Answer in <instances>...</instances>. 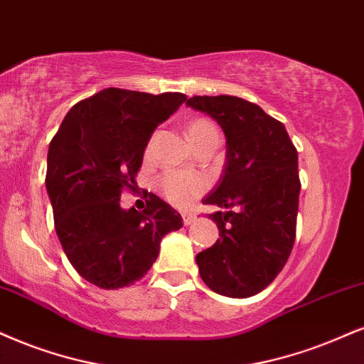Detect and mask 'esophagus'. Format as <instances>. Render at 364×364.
I'll list each match as a JSON object with an SVG mask.
<instances>
[{"mask_svg":"<svg viewBox=\"0 0 364 364\" xmlns=\"http://www.w3.org/2000/svg\"><path fill=\"white\" fill-rule=\"evenodd\" d=\"M182 218H183V224H186V226H191V224L196 221L194 214H183Z\"/></svg>","mask_w":364,"mask_h":364,"instance_id":"esophagus-1","label":"esophagus"}]
</instances>
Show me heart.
<instances>
[{
	"label": "heart",
	"instance_id": "1",
	"mask_svg": "<svg viewBox=\"0 0 364 364\" xmlns=\"http://www.w3.org/2000/svg\"><path fill=\"white\" fill-rule=\"evenodd\" d=\"M187 134L192 145L197 146L200 141L210 134H218V129L205 118L192 119L187 124ZM159 189L161 196L168 200L175 208H189L197 197H200L208 189V182L200 175L196 173H183L177 170H168L160 177Z\"/></svg>",
	"mask_w": 364,
	"mask_h": 364
}]
</instances>
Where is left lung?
<instances>
[{"label": "left lung", "instance_id": "left-lung-1", "mask_svg": "<svg viewBox=\"0 0 364 364\" xmlns=\"http://www.w3.org/2000/svg\"><path fill=\"white\" fill-rule=\"evenodd\" d=\"M187 106L216 119L226 134L219 183L203 199L219 237L196 257L216 294L245 299L275 280L294 248L299 210L297 148L280 121L236 96H192Z\"/></svg>", "mask_w": 364, "mask_h": 364}]
</instances>
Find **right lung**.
I'll return each mask as SVG.
<instances>
[{"label":"right lung","mask_w":364,"mask_h":364,"mask_svg":"<svg viewBox=\"0 0 364 364\" xmlns=\"http://www.w3.org/2000/svg\"><path fill=\"white\" fill-rule=\"evenodd\" d=\"M187 100L107 87L79 101L62 121L47 155L53 224L80 277L106 290L133 285L159 257L160 241L182 228L172 205L150 194L146 208L124 210L151 133Z\"/></svg>","instance_id":"obj_1"}]
</instances>
